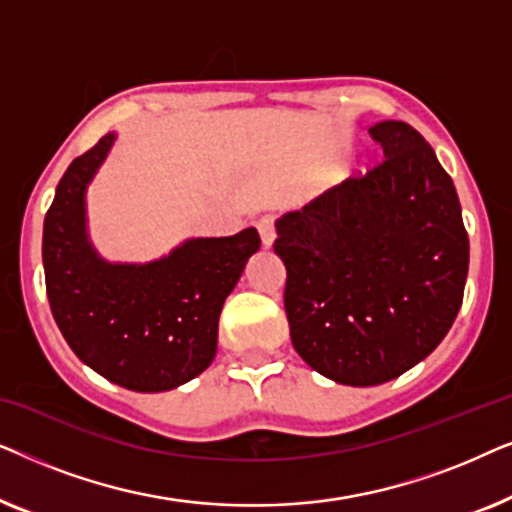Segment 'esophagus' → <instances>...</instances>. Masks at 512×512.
<instances>
[{
  "label": "esophagus",
  "instance_id": "obj_1",
  "mask_svg": "<svg viewBox=\"0 0 512 512\" xmlns=\"http://www.w3.org/2000/svg\"><path fill=\"white\" fill-rule=\"evenodd\" d=\"M256 228H258V233H261V240L265 247H270V244L275 242V216L272 214L261 216V219L256 221Z\"/></svg>",
  "mask_w": 512,
  "mask_h": 512
}]
</instances>
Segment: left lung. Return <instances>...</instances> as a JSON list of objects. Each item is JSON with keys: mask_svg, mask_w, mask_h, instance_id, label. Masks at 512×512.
<instances>
[{"mask_svg": "<svg viewBox=\"0 0 512 512\" xmlns=\"http://www.w3.org/2000/svg\"><path fill=\"white\" fill-rule=\"evenodd\" d=\"M384 158L277 221L284 310L307 366L375 387L417 366L464 300L468 233L450 174L403 121L368 130Z\"/></svg>", "mask_w": 512, "mask_h": 512, "instance_id": "8db88e82", "label": "left lung"}]
</instances>
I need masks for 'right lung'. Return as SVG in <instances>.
I'll return each instance as SVG.
<instances>
[{"label": "right lung", "instance_id": "add662e5", "mask_svg": "<svg viewBox=\"0 0 512 512\" xmlns=\"http://www.w3.org/2000/svg\"><path fill=\"white\" fill-rule=\"evenodd\" d=\"M114 135L72 160L44 219L46 293L79 359L132 391H167L198 377L216 354L219 314L249 256L256 228L198 237L146 265H111L86 240L83 193Z\"/></svg>", "mask_w": 512, "mask_h": 512}]
</instances>
